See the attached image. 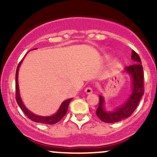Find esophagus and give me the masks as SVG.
<instances>
[{
  "label": "esophagus",
  "mask_w": 157,
  "mask_h": 157,
  "mask_svg": "<svg viewBox=\"0 0 157 157\" xmlns=\"http://www.w3.org/2000/svg\"><path fill=\"white\" fill-rule=\"evenodd\" d=\"M84 92L86 93H87V94H90V93H93V89H92L91 86H87V87L85 88Z\"/></svg>",
  "instance_id": "34e87169"
}]
</instances>
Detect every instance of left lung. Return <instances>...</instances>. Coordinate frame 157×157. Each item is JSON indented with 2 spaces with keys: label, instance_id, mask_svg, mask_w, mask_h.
<instances>
[{
  "label": "left lung",
  "instance_id": "1",
  "mask_svg": "<svg viewBox=\"0 0 157 157\" xmlns=\"http://www.w3.org/2000/svg\"><path fill=\"white\" fill-rule=\"evenodd\" d=\"M131 58L134 64L125 67V71L131 76L133 80V90L131 96L127 102L120 108L113 112H107L103 109L104 99L99 96V104L96 109V115L98 118L105 123H114L119 121L124 118H128L134 112L142 96L144 93V71L141 64V60L138 54L132 51Z\"/></svg>",
  "mask_w": 157,
  "mask_h": 157
}]
</instances>
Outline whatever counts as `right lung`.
Returning <instances> with one entry per match:
<instances>
[{"label":"right lung","instance_id":"right-lung-1","mask_svg":"<svg viewBox=\"0 0 157 157\" xmlns=\"http://www.w3.org/2000/svg\"><path fill=\"white\" fill-rule=\"evenodd\" d=\"M23 61L22 60L20 63H19L18 66H17V71H16V100H17V104L19 105V106L20 107V109L23 110V112H24L25 115L31 119L32 121H35V122H39V123H44V124H54L55 123L58 122L65 115V114L67 113V108H68L69 102L71 101V99H67L64 102H63V103L61 104V107L58 109V112L56 114H55L54 115L48 117H43V116H39V115H36L35 114L32 113L31 112H29L27 109L25 107V105H23V102L21 100V98H20V93H19V87H18V70L20 67V64Z\"/></svg>","mask_w":157,"mask_h":157}]
</instances>
